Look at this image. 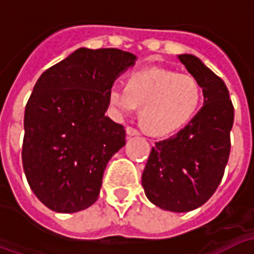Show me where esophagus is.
Instances as JSON below:
<instances>
[{
  "instance_id": "1",
  "label": "esophagus",
  "mask_w": 254,
  "mask_h": 254,
  "mask_svg": "<svg viewBox=\"0 0 254 254\" xmlns=\"http://www.w3.org/2000/svg\"><path fill=\"white\" fill-rule=\"evenodd\" d=\"M127 136H138V134H140V132H138L137 129H134V127H127Z\"/></svg>"
}]
</instances>
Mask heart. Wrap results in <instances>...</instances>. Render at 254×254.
Masks as SVG:
<instances>
[{"label":"heart","instance_id":"heart-1","mask_svg":"<svg viewBox=\"0 0 254 254\" xmlns=\"http://www.w3.org/2000/svg\"><path fill=\"white\" fill-rule=\"evenodd\" d=\"M107 99L117 117L129 116L141 106V125L152 134L166 136L194 117L201 105L202 89L190 74L149 67L132 73L127 85L120 81L111 84Z\"/></svg>","mask_w":254,"mask_h":254}]
</instances>
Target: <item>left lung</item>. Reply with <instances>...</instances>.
<instances>
[{
	"label": "left lung",
	"mask_w": 254,
	"mask_h": 254,
	"mask_svg": "<svg viewBox=\"0 0 254 254\" xmlns=\"http://www.w3.org/2000/svg\"><path fill=\"white\" fill-rule=\"evenodd\" d=\"M178 60L201 85L204 103L187 127L155 143L141 184L156 207L188 212L207 202L223 178L234 107L223 80L200 58L180 54Z\"/></svg>",
	"instance_id": "obj_1"
}]
</instances>
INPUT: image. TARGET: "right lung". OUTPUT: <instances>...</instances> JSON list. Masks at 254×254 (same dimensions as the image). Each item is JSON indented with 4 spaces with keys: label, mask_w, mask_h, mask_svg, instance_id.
Segmentation results:
<instances>
[{
    "label": "right lung",
    "mask_w": 254,
    "mask_h": 254,
    "mask_svg": "<svg viewBox=\"0 0 254 254\" xmlns=\"http://www.w3.org/2000/svg\"><path fill=\"white\" fill-rule=\"evenodd\" d=\"M136 60L120 49L80 47L38 78L25 106L21 158L30 188L52 211L78 212L98 200L127 134L106 116L107 92Z\"/></svg>",
    "instance_id": "1"
}]
</instances>
